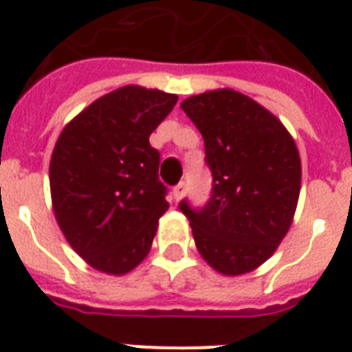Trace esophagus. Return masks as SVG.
Here are the masks:
<instances>
[{
	"mask_svg": "<svg viewBox=\"0 0 352 352\" xmlns=\"http://www.w3.org/2000/svg\"><path fill=\"white\" fill-rule=\"evenodd\" d=\"M184 194H185V182H179L178 185H174V189H173V196L176 201H179V199L184 198Z\"/></svg>",
	"mask_w": 352,
	"mask_h": 352,
	"instance_id": "obj_1",
	"label": "esophagus"
}]
</instances>
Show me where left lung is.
<instances>
[{"mask_svg":"<svg viewBox=\"0 0 352 352\" xmlns=\"http://www.w3.org/2000/svg\"><path fill=\"white\" fill-rule=\"evenodd\" d=\"M182 109L204 136L212 173L201 209L179 204L196 247L221 274L254 271L292 223L302 184L296 143L274 114L230 89L187 98Z\"/></svg>","mask_w":352,"mask_h":352,"instance_id":"left-lung-1","label":"left lung"}]
</instances>
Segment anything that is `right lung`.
Here are the masks:
<instances>
[{"label": "right lung", "mask_w": 352, "mask_h": 352, "mask_svg": "<svg viewBox=\"0 0 352 352\" xmlns=\"http://www.w3.org/2000/svg\"><path fill=\"white\" fill-rule=\"evenodd\" d=\"M176 101L156 89L122 87L80 112L56 142L49 168L56 220L98 271L125 274L151 251L168 204L148 136Z\"/></svg>", "instance_id": "1"}]
</instances>
